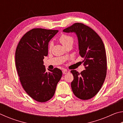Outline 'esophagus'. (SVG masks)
<instances>
[{
	"mask_svg": "<svg viewBox=\"0 0 123 123\" xmlns=\"http://www.w3.org/2000/svg\"><path fill=\"white\" fill-rule=\"evenodd\" d=\"M62 73H63V74H66L68 73H69V72L67 70H63V71H62Z\"/></svg>",
	"mask_w": 123,
	"mask_h": 123,
	"instance_id": "34e87169",
	"label": "esophagus"
}]
</instances>
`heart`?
<instances>
[{
	"mask_svg": "<svg viewBox=\"0 0 123 123\" xmlns=\"http://www.w3.org/2000/svg\"><path fill=\"white\" fill-rule=\"evenodd\" d=\"M59 41L61 43L64 47H67L68 45H73L74 43V38L70 35H66V34H62L61 36L59 37ZM53 46V43L50 42L49 44V50H51Z\"/></svg>",
	"mask_w": 123,
	"mask_h": 123,
	"instance_id": "b5f03b06",
	"label": "heart"
}]
</instances>
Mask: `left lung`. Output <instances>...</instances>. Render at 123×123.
<instances>
[{
    "label": "left lung",
    "mask_w": 123,
    "mask_h": 123,
    "mask_svg": "<svg viewBox=\"0 0 123 123\" xmlns=\"http://www.w3.org/2000/svg\"><path fill=\"white\" fill-rule=\"evenodd\" d=\"M75 32L78 37L79 54L85 69L79 73L71 70L74 80L71 82L73 92L78 98L88 100L94 97L100 89L107 72L105 48L100 36L92 29L80 23H76L63 30Z\"/></svg>",
    "instance_id": "left-lung-1"
}]
</instances>
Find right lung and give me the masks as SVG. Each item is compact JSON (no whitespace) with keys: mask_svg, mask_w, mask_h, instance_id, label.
<instances>
[{"mask_svg":"<svg viewBox=\"0 0 123 123\" xmlns=\"http://www.w3.org/2000/svg\"><path fill=\"white\" fill-rule=\"evenodd\" d=\"M58 31L33 29L22 37L16 48V66L23 88L31 98L41 103L54 96L62 75L57 68L47 72L43 61L48 53L49 42Z\"/></svg>","mask_w":123,"mask_h":123,"instance_id":"obj_1","label":"right lung"}]
</instances>
